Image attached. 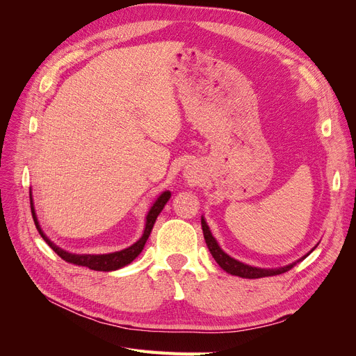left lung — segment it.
Listing matches in <instances>:
<instances>
[{"mask_svg": "<svg viewBox=\"0 0 356 356\" xmlns=\"http://www.w3.org/2000/svg\"><path fill=\"white\" fill-rule=\"evenodd\" d=\"M202 230H203V238L204 241H207V245L209 248V251L212 254V257L215 258V261H217L222 270H225L230 275H234V276H241V277H248V279H258V277H266V276H275V275H281V273H285L288 270H291L297 263L303 261L305 258L309 255H305L303 258H300L298 261L289 264V266H285V267H279V268H258V267H251L248 264H243L238 260H234V258L229 257L227 254H225L221 248L218 246L217 241L213 239V236L211 234V230L207 225V222H204V220L202 218Z\"/></svg>", "mask_w": 356, "mask_h": 356, "instance_id": "left-lung-1", "label": "left lung"}]
</instances>
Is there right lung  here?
<instances>
[{
    "mask_svg": "<svg viewBox=\"0 0 356 356\" xmlns=\"http://www.w3.org/2000/svg\"><path fill=\"white\" fill-rule=\"evenodd\" d=\"M169 197H170V191H165V193H161V195L157 197V200L153 203L152 209L148 211V215H147L145 230H144V234L141 239H139L136 243H134L132 246L126 248V250L113 252V254H104V255H90V254L79 255V254H71V252L60 250V248H58L55 243L50 242L47 239V236L40 229V224L37 221V215H35L34 207H32V203H31V212H32V218H34V222H35V227H37L38 233L41 234V238L46 241V243L62 258V260H65L67 263H71L75 266L88 267V268H90V270H96V272H111V270H117V268H122V267L127 266L129 263H132L135 258L141 254V251L144 250V245L148 239V236L153 230V225L159 217V213L161 212V209L165 208V204L169 200Z\"/></svg>",
    "mask_w": 356,
    "mask_h": 356,
    "instance_id": "obj_1",
    "label": "right lung"
}]
</instances>
